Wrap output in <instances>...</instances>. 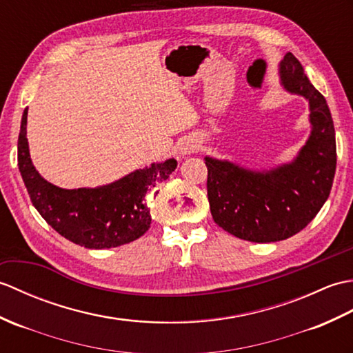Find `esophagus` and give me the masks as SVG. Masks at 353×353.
Segmentation results:
<instances>
[{"label": "esophagus", "mask_w": 353, "mask_h": 353, "mask_svg": "<svg viewBox=\"0 0 353 353\" xmlns=\"http://www.w3.org/2000/svg\"><path fill=\"white\" fill-rule=\"evenodd\" d=\"M193 151H194V146H193V145H185V146L181 148V152H183V154H190V152H193Z\"/></svg>", "instance_id": "1"}]
</instances>
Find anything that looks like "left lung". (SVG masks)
I'll return each instance as SVG.
<instances>
[{
    "mask_svg": "<svg viewBox=\"0 0 353 353\" xmlns=\"http://www.w3.org/2000/svg\"><path fill=\"white\" fill-rule=\"evenodd\" d=\"M284 88L310 101L311 136L294 161L252 172L207 157V192L214 222L241 240L270 243L302 231L330 196L335 166V130L330 107L292 52L279 68Z\"/></svg>",
    "mask_w": 353,
    "mask_h": 353,
    "instance_id": "obj_1",
    "label": "left lung"
}]
</instances>
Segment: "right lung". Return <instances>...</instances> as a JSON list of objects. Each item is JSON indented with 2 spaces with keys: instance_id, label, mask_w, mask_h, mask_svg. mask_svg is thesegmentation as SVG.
I'll use <instances>...</instances> for the list:
<instances>
[{
  "instance_id": "1",
  "label": "right lung",
  "mask_w": 353,
  "mask_h": 353,
  "mask_svg": "<svg viewBox=\"0 0 353 353\" xmlns=\"http://www.w3.org/2000/svg\"><path fill=\"white\" fill-rule=\"evenodd\" d=\"M18 166L31 202L51 228L75 245L108 249L134 241L150 230L146 193L169 178L176 160L151 164L98 189H60L45 181L31 163L26 108L18 139Z\"/></svg>"
}]
</instances>
